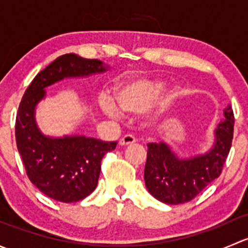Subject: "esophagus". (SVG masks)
Listing matches in <instances>:
<instances>
[{
  "instance_id": "esophagus-1",
  "label": "esophagus",
  "mask_w": 248,
  "mask_h": 248,
  "mask_svg": "<svg viewBox=\"0 0 248 248\" xmlns=\"http://www.w3.org/2000/svg\"><path fill=\"white\" fill-rule=\"evenodd\" d=\"M134 142H136V138L131 134H126V136L120 139V145H131L134 144Z\"/></svg>"
}]
</instances>
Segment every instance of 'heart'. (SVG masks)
I'll list each match as a JSON object with an SVG mask.
<instances>
[{
  "instance_id": "b5f03b06",
  "label": "heart",
  "mask_w": 248,
  "mask_h": 248,
  "mask_svg": "<svg viewBox=\"0 0 248 248\" xmlns=\"http://www.w3.org/2000/svg\"><path fill=\"white\" fill-rule=\"evenodd\" d=\"M166 91V84L157 80H139L121 85L114 92V101L120 110L126 114H140L154 106ZM171 102V96L164 97L159 102L158 115L163 114ZM101 108L107 115L119 117L120 111L109 99H102Z\"/></svg>"
}]
</instances>
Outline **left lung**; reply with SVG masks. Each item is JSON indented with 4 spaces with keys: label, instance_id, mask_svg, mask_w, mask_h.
Returning <instances> with one entry per match:
<instances>
[{
    "label": "left lung",
    "instance_id": "obj_1",
    "mask_svg": "<svg viewBox=\"0 0 248 248\" xmlns=\"http://www.w3.org/2000/svg\"><path fill=\"white\" fill-rule=\"evenodd\" d=\"M226 119L216 129V142L207 154L189 159H179L164 142L147 144L145 185L150 193L166 204H184L221 175L232 147L234 112L224 110Z\"/></svg>",
    "mask_w": 248,
    "mask_h": 248
}]
</instances>
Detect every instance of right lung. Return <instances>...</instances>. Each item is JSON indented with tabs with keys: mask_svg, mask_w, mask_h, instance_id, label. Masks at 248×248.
<instances>
[{
	"mask_svg": "<svg viewBox=\"0 0 248 248\" xmlns=\"http://www.w3.org/2000/svg\"><path fill=\"white\" fill-rule=\"evenodd\" d=\"M107 64L76 54H64L39 72L25 91L16 120L17 151L32 184L49 198L74 202L86 198L98 184L104 155L116 147V141L64 137H44L34 122V108L49 85L69 77L101 73Z\"/></svg>",
	"mask_w": 248,
	"mask_h": 248,
	"instance_id": "obj_1",
	"label": "right lung"
}]
</instances>
